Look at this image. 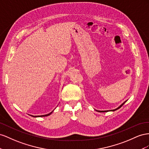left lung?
Wrapping results in <instances>:
<instances>
[{"mask_svg": "<svg viewBox=\"0 0 149 149\" xmlns=\"http://www.w3.org/2000/svg\"><path fill=\"white\" fill-rule=\"evenodd\" d=\"M127 101V100H125V101L124 102H123V103H122V104L119 106V107H117V108H116V109L111 110H96V111H97V112H109V111H112V112H113V111H116V110H117V109H120V108L122 107V106Z\"/></svg>", "mask_w": 149, "mask_h": 149, "instance_id": "left-lung-1", "label": "left lung"}]
</instances>
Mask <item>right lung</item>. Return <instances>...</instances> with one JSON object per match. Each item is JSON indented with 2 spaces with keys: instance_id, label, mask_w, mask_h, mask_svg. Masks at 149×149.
I'll use <instances>...</instances> for the list:
<instances>
[{
  "instance_id": "add662e5",
  "label": "right lung",
  "mask_w": 149,
  "mask_h": 149,
  "mask_svg": "<svg viewBox=\"0 0 149 149\" xmlns=\"http://www.w3.org/2000/svg\"><path fill=\"white\" fill-rule=\"evenodd\" d=\"M54 110H52V112H51L50 113H48V114H45V115H42V116H32V115H30V116H32V117H45V116H49V115H50L51 113H52L53 112Z\"/></svg>"
}]
</instances>
